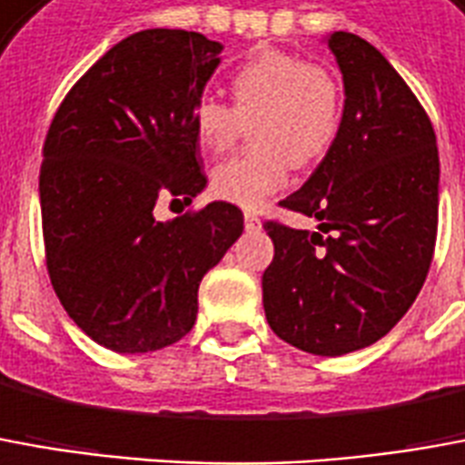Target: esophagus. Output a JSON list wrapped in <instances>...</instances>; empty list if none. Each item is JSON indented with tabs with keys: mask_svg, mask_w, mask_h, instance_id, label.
Returning a JSON list of instances; mask_svg holds the SVG:
<instances>
[{
	"mask_svg": "<svg viewBox=\"0 0 465 465\" xmlns=\"http://www.w3.org/2000/svg\"><path fill=\"white\" fill-rule=\"evenodd\" d=\"M243 226H246L249 232H256V229H262V222H259L256 213H243Z\"/></svg>",
	"mask_w": 465,
	"mask_h": 465,
	"instance_id": "obj_1",
	"label": "esophagus"
}]
</instances>
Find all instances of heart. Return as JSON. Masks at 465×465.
<instances>
[{
  "instance_id": "obj_1",
  "label": "heart",
  "mask_w": 465,
  "mask_h": 465,
  "mask_svg": "<svg viewBox=\"0 0 465 465\" xmlns=\"http://www.w3.org/2000/svg\"><path fill=\"white\" fill-rule=\"evenodd\" d=\"M229 87L233 108L201 95L191 110V125L201 148L219 155L252 123L254 148L216 165L211 191L256 211L287 186L294 163H317L332 148L342 125V87L322 64L279 50L256 52L239 64Z\"/></svg>"
}]
</instances>
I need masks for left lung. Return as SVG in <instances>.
<instances>
[{"label": "left lung", "mask_w": 465, "mask_h": 465, "mask_svg": "<svg viewBox=\"0 0 465 465\" xmlns=\"http://www.w3.org/2000/svg\"><path fill=\"white\" fill-rule=\"evenodd\" d=\"M345 85L342 125L322 163L282 206L317 232L266 222V322L322 357L378 342L423 287L438 232L436 133L423 105L370 42L327 37Z\"/></svg>", "instance_id": "8db88e82"}]
</instances>
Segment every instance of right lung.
<instances>
[{
  "instance_id": "add662e5",
  "label": "right lung",
  "mask_w": 465,
  "mask_h": 465,
  "mask_svg": "<svg viewBox=\"0 0 465 465\" xmlns=\"http://www.w3.org/2000/svg\"><path fill=\"white\" fill-rule=\"evenodd\" d=\"M222 42L143 29L110 47L54 113L40 171L45 254L64 312L113 352H153L191 332L199 284L243 232L213 201L171 222L155 201L206 188L193 103L222 63Z\"/></svg>"
}]
</instances>
